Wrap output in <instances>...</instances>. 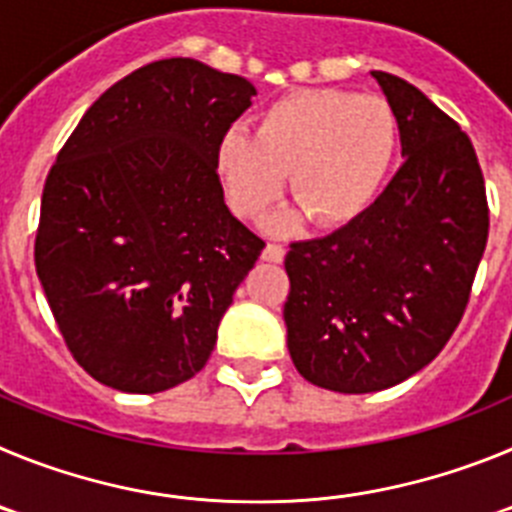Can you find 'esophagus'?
<instances>
[{"mask_svg":"<svg viewBox=\"0 0 512 512\" xmlns=\"http://www.w3.org/2000/svg\"><path fill=\"white\" fill-rule=\"evenodd\" d=\"M284 246H279V243H269V246L264 248V261H282L284 259Z\"/></svg>","mask_w":512,"mask_h":512,"instance_id":"34e87169","label":"esophagus"}]
</instances>
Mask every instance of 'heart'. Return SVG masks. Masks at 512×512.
Here are the masks:
<instances>
[{
  "label": "heart",
  "mask_w": 512,
  "mask_h": 512,
  "mask_svg": "<svg viewBox=\"0 0 512 512\" xmlns=\"http://www.w3.org/2000/svg\"><path fill=\"white\" fill-rule=\"evenodd\" d=\"M397 153L395 112L382 97L341 89H300L266 107L253 135L230 128L215 151L228 205L256 220L292 184L297 200L269 220L295 233L307 217L346 225L382 192Z\"/></svg>",
  "instance_id": "heart-1"
}]
</instances>
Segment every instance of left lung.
Instances as JSON below:
<instances>
[{
  "label": "left lung",
  "mask_w": 512,
  "mask_h": 512,
  "mask_svg": "<svg viewBox=\"0 0 512 512\" xmlns=\"http://www.w3.org/2000/svg\"><path fill=\"white\" fill-rule=\"evenodd\" d=\"M405 164L361 217L289 246L287 348L307 382L366 395L431 364L469 302L490 230L472 140L418 87L372 71Z\"/></svg>",
  "instance_id": "8db88e82"
}]
</instances>
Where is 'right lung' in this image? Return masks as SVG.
Returning <instances> with one entry per match:
<instances>
[{
    "instance_id": "1",
    "label": "right lung",
    "mask_w": 512,
    "mask_h": 512,
    "mask_svg": "<svg viewBox=\"0 0 512 512\" xmlns=\"http://www.w3.org/2000/svg\"><path fill=\"white\" fill-rule=\"evenodd\" d=\"M256 89L194 58L112 84L45 179L35 269L97 382L153 395L210 359L264 241L230 215L215 151Z\"/></svg>"
}]
</instances>
